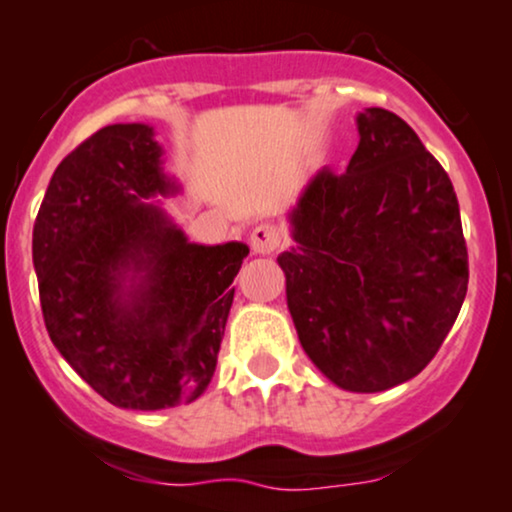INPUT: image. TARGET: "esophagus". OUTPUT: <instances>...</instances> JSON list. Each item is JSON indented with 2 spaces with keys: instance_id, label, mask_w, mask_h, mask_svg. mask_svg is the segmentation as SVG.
I'll return each instance as SVG.
<instances>
[{
  "instance_id": "1",
  "label": "esophagus",
  "mask_w": 512,
  "mask_h": 512,
  "mask_svg": "<svg viewBox=\"0 0 512 512\" xmlns=\"http://www.w3.org/2000/svg\"><path fill=\"white\" fill-rule=\"evenodd\" d=\"M250 247L257 255H272L274 250L282 247V230L274 223H262L257 225L250 233Z\"/></svg>"
}]
</instances>
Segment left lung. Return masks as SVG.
<instances>
[{"label": "left lung", "mask_w": 512, "mask_h": 512, "mask_svg": "<svg viewBox=\"0 0 512 512\" xmlns=\"http://www.w3.org/2000/svg\"><path fill=\"white\" fill-rule=\"evenodd\" d=\"M343 174L321 169L292 211L297 245L277 257L306 355L331 383L380 392L422 373L469 289V252L449 174L395 112L358 115Z\"/></svg>", "instance_id": "obj_1"}]
</instances>
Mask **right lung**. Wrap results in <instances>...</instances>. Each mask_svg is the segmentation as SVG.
Wrapping results in <instances>:
<instances>
[{
  "label": "right lung",
  "mask_w": 512,
  "mask_h": 512,
  "mask_svg": "<svg viewBox=\"0 0 512 512\" xmlns=\"http://www.w3.org/2000/svg\"><path fill=\"white\" fill-rule=\"evenodd\" d=\"M147 125H107L53 171L34 223L43 324L115 407L191 402L215 373L247 245H193L149 203L176 191ZM127 269L143 282L124 297Z\"/></svg>",
  "instance_id": "add662e5"
}]
</instances>
